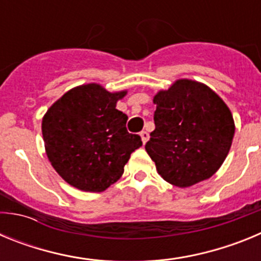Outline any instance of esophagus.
<instances>
[{
  "label": "esophagus",
  "instance_id": "obj_1",
  "mask_svg": "<svg viewBox=\"0 0 261 261\" xmlns=\"http://www.w3.org/2000/svg\"><path fill=\"white\" fill-rule=\"evenodd\" d=\"M140 136H141L142 144H146V142H147V140H149V133H147L146 130H142V132L140 133Z\"/></svg>",
  "mask_w": 261,
  "mask_h": 261
}]
</instances>
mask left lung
<instances>
[{"label": "left lung", "mask_w": 261, "mask_h": 261, "mask_svg": "<svg viewBox=\"0 0 261 261\" xmlns=\"http://www.w3.org/2000/svg\"><path fill=\"white\" fill-rule=\"evenodd\" d=\"M155 129L145 149L168 183L190 187L211 177L229 153L235 126L222 99L205 85L179 80L154 96Z\"/></svg>", "instance_id": "8db88e82"}]
</instances>
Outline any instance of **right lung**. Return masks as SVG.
<instances>
[{"instance_id":"add662e5","label":"right lung","mask_w":261,"mask_h":261,"mask_svg":"<svg viewBox=\"0 0 261 261\" xmlns=\"http://www.w3.org/2000/svg\"><path fill=\"white\" fill-rule=\"evenodd\" d=\"M125 91L108 93L96 84L64 94L43 117L45 151L60 176L87 192H102L121 177L141 137L126 130L128 116L116 110Z\"/></svg>"}]
</instances>
